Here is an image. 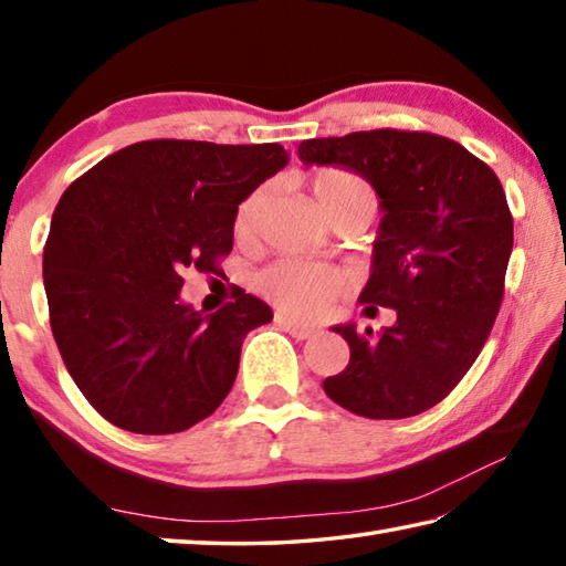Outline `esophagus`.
Wrapping results in <instances>:
<instances>
[{"label": "esophagus", "instance_id": "1", "mask_svg": "<svg viewBox=\"0 0 566 566\" xmlns=\"http://www.w3.org/2000/svg\"><path fill=\"white\" fill-rule=\"evenodd\" d=\"M274 322L280 324L282 329L290 332L292 337H296V339H310V337H314V334H317V327H312V324L296 322V319H292V317H286V314H276Z\"/></svg>", "mask_w": 566, "mask_h": 566}]
</instances>
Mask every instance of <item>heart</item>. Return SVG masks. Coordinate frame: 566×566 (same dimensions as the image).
<instances>
[{"instance_id":"1","label":"heart","mask_w":566,"mask_h":566,"mask_svg":"<svg viewBox=\"0 0 566 566\" xmlns=\"http://www.w3.org/2000/svg\"><path fill=\"white\" fill-rule=\"evenodd\" d=\"M312 197L332 224L364 222L367 224L377 212V191L357 171L344 167H322L306 179ZM264 205V189L249 195L237 209L234 237L249 242L256 232L260 212ZM256 290L282 312L294 317H314L327 306L342 290L337 270L317 262L282 260L256 276Z\"/></svg>"}]
</instances>
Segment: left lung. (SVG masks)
Here are the masks:
<instances>
[{
    "mask_svg": "<svg viewBox=\"0 0 566 566\" xmlns=\"http://www.w3.org/2000/svg\"><path fill=\"white\" fill-rule=\"evenodd\" d=\"M306 167H344L375 187L381 222L359 294L397 322L379 334L332 327L349 364L324 379L339 407L367 419H405L439 405L482 352L500 314L514 227L494 171L429 132L371 129L306 139Z\"/></svg>",
    "mask_w": 566,
    "mask_h": 566,
    "instance_id": "obj_1",
    "label": "left lung"
}]
</instances>
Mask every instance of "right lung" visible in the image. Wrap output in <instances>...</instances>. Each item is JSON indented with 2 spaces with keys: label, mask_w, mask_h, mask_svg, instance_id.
<instances>
[{
  "label": "right lung",
  "mask_w": 566,
  "mask_h": 566,
  "mask_svg": "<svg viewBox=\"0 0 566 566\" xmlns=\"http://www.w3.org/2000/svg\"><path fill=\"white\" fill-rule=\"evenodd\" d=\"M282 145L137 142L72 181L54 209L42 276L74 385L114 427L175 434L222 405L242 342L272 322L244 290L212 314L179 300L181 272L217 274L239 205L276 175Z\"/></svg>",
  "instance_id": "obj_1"
}]
</instances>
